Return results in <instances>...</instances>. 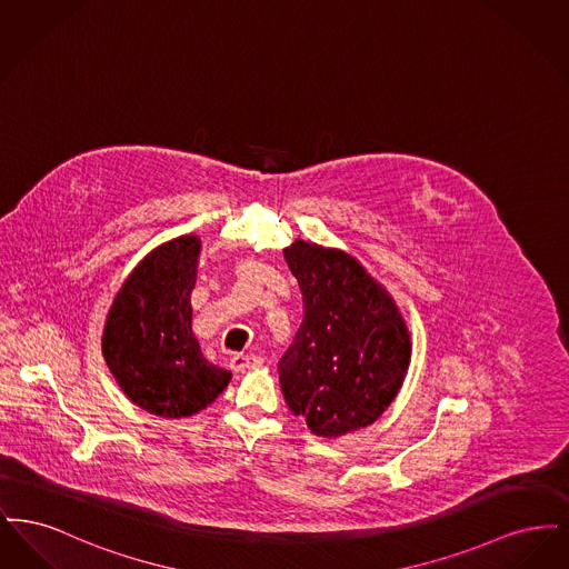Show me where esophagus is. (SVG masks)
<instances>
[{"mask_svg": "<svg viewBox=\"0 0 569 569\" xmlns=\"http://www.w3.org/2000/svg\"><path fill=\"white\" fill-rule=\"evenodd\" d=\"M264 365V358L262 356H256V353H234L230 358V367L234 371H243V369H258Z\"/></svg>", "mask_w": 569, "mask_h": 569, "instance_id": "1", "label": "esophagus"}]
</instances>
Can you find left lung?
<instances>
[{
    "label": "left lung",
    "instance_id": "obj_1",
    "mask_svg": "<svg viewBox=\"0 0 569 569\" xmlns=\"http://www.w3.org/2000/svg\"><path fill=\"white\" fill-rule=\"evenodd\" d=\"M283 258L302 292V322L279 362L290 411L326 439L373 425L397 399L411 339L395 298L352 253L297 239Z\"/></svg>",
    "mask_w": 569,
    "mask_h": 569
}]
</instances>
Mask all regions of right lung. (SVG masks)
<instances>
[{"label":"right lung","instance_id":"right-lung-1","mask_svg":"<svg viewBox=\"0 0 569 569\" xmlns=\"http://www.w3.org/2000/svg\"><path fill=\"white\" fill-rule=\"evenodd\" d=\"M202 241L183 234L151 249L112 298L102 353L134 406L190 418L211 406L232 373L209 362L191 330V290Z\"/></svg>","mask_w":569,"mask_h":569}]
</instances>
